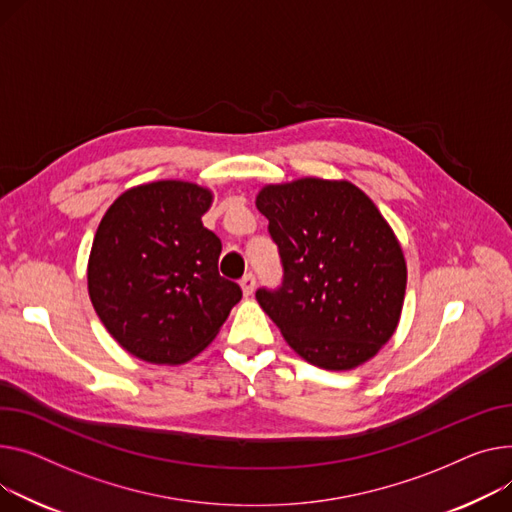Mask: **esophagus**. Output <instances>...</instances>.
<instances>
[{"mask_svg": "<svg viewBox=\"0 0 512 512\" xmlns=\"http://www.w3.org/2000/svg\"><path fill=\"white\" fill-rule=\"evenodd\" d=\"M241 288H243V294H245V296H251L253 290H255V276H253V274H247V276L241 280Z\"/></svg>", "mask_w": 512, "mask_h": 512, "instance_id": "obj_1", "label": "esophagus"}]
</instances>
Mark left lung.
Returning a JSON list of instances; mask_svg holds the SVG:
<instances>
[{"instance_id":"left-lung-1","label":"left lung","mask_w":512,"mask_h":512,"mask_svg":"<svg viewBox=\"0 0 512 512\" xmlns=\"http://www.w3.org/2000/svg\"><path fill=\"white\" fill-rule=\"evenodd\" d=\"M257 210L278 245L282 286L255 292L290 348L325 370H350L397 329L407 269L372 199L348 181L265 185Z\"/></svg>"}]
</instances>
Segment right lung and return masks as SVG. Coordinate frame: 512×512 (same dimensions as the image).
I'll list each match as a JSON object with an SVG mask.
<instances>
[{"mask_svg": "<svg viewBox=\"0 0 512 512\" xmlns=\"http://www.w3.org/2000/svg\"><path fill=\"white\" fill-rule=\"evenodd\" d=\"M212 191L156 181L119 195L88 259V294L117 344L152 364L206 348L243 290L220 276V238L203 226Z\"/></svg>", "mask_w": 512, "mask_h": 512, "instance_id": "1", "label": "right lung"}]
</instances>
